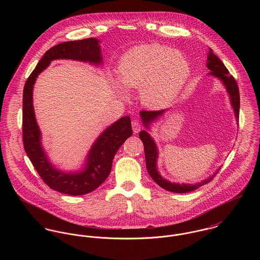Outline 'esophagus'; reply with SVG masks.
<instances>
[{
  "instance_id": "1",
  "label": "esophagus",
  "mask_w": 260,
  "mask_h": 260,
  "mask_svg": "<svg viewBox=\"0 0 260 260\" xmlns=\"http://www.w3.org/2000/svg\"><path fill=\"white\" fill-rule=\"evenodd\" d=\"M132 129L134 133H138L142 129V123L139 120H133L132 121Z\"/></svg>"
}]
</instances>
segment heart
Masks as SVG:
<instances>
[{
	"instance_id": "b5f03b06",
	"label": "heart",
	"mask_w": 260,
	"mask_h": 260,
	"mask_svg": "<svg viewBox=\"0 0 260 260\" xmlns=\"http://www.w3.org/2000/svg\"><path fill=\"white\" fill-rule=\"evenodd\" d=\"M120 79L115 88L127 95L125 88L140 89L142 102L149 107L163 108L179 95L190 73L189 63L179 51L160 44L135 47L119 61Z\"/></svg>"
}]
</instances>
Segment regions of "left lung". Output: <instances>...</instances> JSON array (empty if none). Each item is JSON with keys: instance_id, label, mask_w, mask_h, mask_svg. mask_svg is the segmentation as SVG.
<instances>
[{"instance_id": "obj_1", "label": "left lung", "mask_w": 260, "mask_h": 260, "mask_svg": "<svg viewBox=\"0 0 260 260\" xmlns=\"http://www.w3.org/2000/svg\"><path fill=\"white\" fill-rule=\"evenodd\" d=\"M207 68L210 70L209 75L214 76L215 78H218L219 80H221L223 85L226 87V90L230 96V102L231 105L233 107V110L235 113V117L236 120H238L239 118V107H240V97H239V89H238V85L235 81V79L233 78L232 75L229 74V71L227 70V68L224 66L222 61L213 53V51L209 48V52H208V56H207V64H206ZM165 110H159V111H141L140 112V116L142 118L143 124L145 125L146 128H148L149 124L154 121L155 119H157V117L161 116ZM139 137L141 139V141L143 142L144 145V152H145V159H146V168L148 171L149 175L151 176V178L162 188H164L167 191L170 192H175V193H186V192H190L193 191L195 189H197L200 186L207 184L208 182H210L214 176L217 174V172H215L212 176H210L209 178L198 182L196 184H178V183H171L169 181H167L166 179L162 178L161 175L159 174L158 170H157V157H158V151L156 144L154 142V140L151 138V136L149 135L146 131H141L139 133Z\"/></svg>"}]
</instances>
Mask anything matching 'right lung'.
<instances>
[{
  "instance_id": "right-lung-1",
  "label": "right lung",
  "mask_w": 260,
  "mask_h": 260,
  "mask_svg": "<svg viewBox=\"0 0 260 260\" xmlns=\"http://www.w3.org/2000/svg\"><path fill=\"white\" fill-rule=\"evenodd\" d=\"M57 59H71L99 65L102 63L99 40L88 38L64 42L44 54L24 87L23 143L40 177L51 189L72 196L83 195L98 188L109 176L116 152L133 133L131 119L129 116L122 117L105 129L89 151L82 171L65 173L54 168L41 144V132L33 106V88L38 75Z\"/></svg>"
}]
</instances>
